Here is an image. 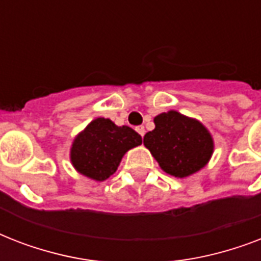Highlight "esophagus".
<instances>
[{
    "instance_id": "1",
    "label": "esophagus",
    "mask_w": 261,
    "mask_h": 261,
    "mask_svg": "<svg viewBox=\"0 0 261 261\" xmlns=\"http://www.w3.org/2000/svg\"><path fill=\"white\" fill-rule=\"evenodd\" d=\"M135 130L138 131V134L141 135V137H143V135H145V133H146V131H145V127L143 126H138L137 128H135Z\"/></svg>"
}]
</instances>
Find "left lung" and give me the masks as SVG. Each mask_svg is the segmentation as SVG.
I'll use <instances>...</instances> for the list:
<instances>
[{"label":"left lung","instance_id":"left-lung-1","mask_svg":"<svg viewBox=\"0 0 261 261\" xmlns=\"http://www.w3.org/2000/svg\"><path fill=\"white\" fill-rule=\"evenodd\" d=\"M154 124V130L143 137V145L167 173L187 177L210 160L214 145L202 123L169 111L155 116Z\"/></svg>","mask_w":261,"mask_h":261}]
</instances>
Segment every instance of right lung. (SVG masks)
I'll return each mask as SVG.
<instances>
[{"instance_id":"1","label":"right lung","mask_w":261,"mask_h":261,"mask_svg":"<svg viewBox=\"0 0 261 261\" xmlns=\"http://www.w3.org/2000/svg\"><path fill=\"white\" fill-rule=\"evenodd\" d=\"M141 143L142 137L131 127L97 118L74 139L70 159L80 173L102 181L115 173L124 153Z\"/></svg>"}]
</instances>
